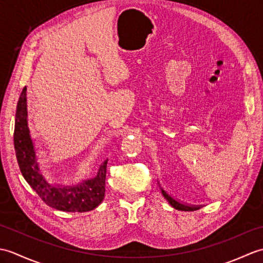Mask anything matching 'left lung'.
<instances>
[{"label": "left lung", "mask_w": 263, "mask_h": 263, "mask_svg": "<svg viewBox=\"0 0 263 263\" xmlns=\"http://www.w3.org/2000/svg\"><path fill=\"white\" fill-rule=\"evenodd\" d=\"M161 192H163V195L164 197L167 199V201H168V202L171 203V205L172 206H174L175 209H177V210H183V211H193V210H198L199 209V206H190V205H186V204H182V203H180L178 202V201H176V200H174L173 199L171 195H168L167 194L164 190H161Z\"/></svg>", "instance_id": "left-lung-1"}]
</instances>
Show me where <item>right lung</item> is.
Returning a JSON list of instances; mask_svg holds the SVG:
<instances>
[{
    "label": "right lung",
    "mask_w": 263,
    "mask_h": 263,
    "mask_svg": "<svg viewBox=\"0 0 263 263\" xmlns=\"http://www.w3.org/2000/svg\"><path fill=\"white\" fill-rule=\"evenodd\" d=\"M25 87L18 100L14 123V149L21 174L47 205L68 212L90 211L102 202L105 197V180L107 160L100 165L95 178L76 186H54L39 171L32 140L27 124V97Z\"/></svg>",
    "instance_id": "1"
}]
</instances>
